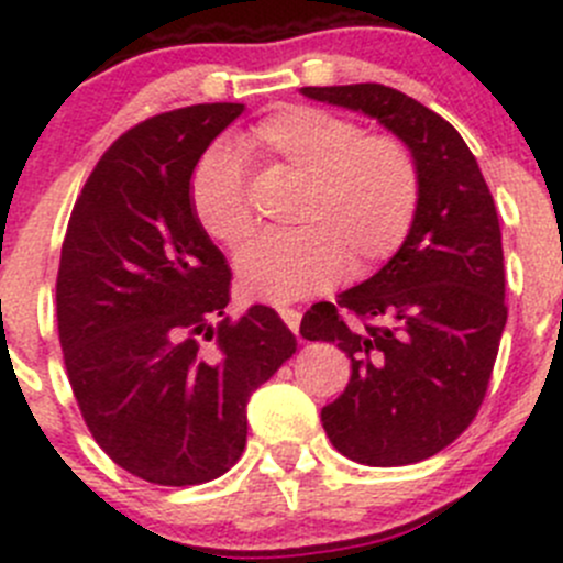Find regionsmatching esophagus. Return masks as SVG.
I'll return each instance as SVG.
<instances>
[{"label":"esophagus","instance_id":"1","mask_svg":"<svg viewBox=\"0 0 563 563\" xmlns=\"http://www.w3.org/2000/svg\"><path fill=\"white\" fill-rule=\"evenodd\" d=\"M277 313H280L283 323H286L291 332H299V321H302V313H299L297 308H277Z\"/></svg>","mask_w":563,"mask_h":563}]
</instances>
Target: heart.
Wrapping results in <instances>:
<instances>
[{"mask_svg":"<svg viewBox=\"0 0 563 563\" xmlns=\"http://www.w3.org/2000/svg\"><path fill=\"white\" fill-rule=\"evenodd\" d=\"M245 155L302 179L291 223L299 229L253 242L236 258L247 297L286 305L365 277L406 242L419 207V166L395 135H365L351 119L313 106H280L240 135ZM201 229L225 247L255 229L245 174L234 152L209 146L190 176Z\"/></svg>","mask_w":563,"mask_h":563,"instance_id":"b5f03b06","label":"heart"}]
</instances>
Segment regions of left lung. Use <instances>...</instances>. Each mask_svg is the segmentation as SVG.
Returning <instances> with one entry per match:
<instances>
[{"mask_svg": "<svg viewBox=\"0 0 563 563\" xmlns=\"http://www.w3.org/2000/svg\"><path fill=\"white\" fill-rule=\"evenodd\" d=\"M305 98L378 119L419 166V207L400 250L338 302L302 318L305 340L351 360L321 408L334 450L365 465L433 457L474 422L507 327L496 203L476 157L439 113L384 84L305 87Z\"/></svg>", "mask_w": 563, "mask_h": 563, "instance_id": "left-lung-1", "label": "left lung"}]
</instances>
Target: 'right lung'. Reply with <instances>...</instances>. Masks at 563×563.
I'll return each instance as SVG.
<instances>
[{
  "label": "right lung",
  "mask_w": 563,
  "mask_h": 563,
  "mask_svg": "<svg viewBox=\"0 0 563 563\" xmlns=\"http://www.w3.org/2000/svg\"><path fill=\"white\" fill-rule=\"evenodd\" d=\"M245 111L203 103L119 135L62 242L56 321L100 450L152 485L218 479L247 441V400L297 351L266 305L231 321V269L190 203L207 146Z\"/></svg>",
  "instance_id": "obj_1"
}]
</instances>
